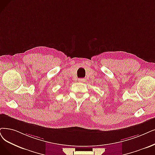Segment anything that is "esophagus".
<instances>
[{
  "label": "esophagus",
  "instance_id": "esophagus-1",
  "mask_svg": "<svg viewBox=\"0 0 155 155\" xmlns=\"http://www.w3.org/2000/svg\"><path fill=\"white\" fill-rule=\"evenodd\" d=\"M78 81H79V82H84V81H85V79H83V78H80V79H78Z\"/></svg>",
  "mask_w": 155,
  "mask_h": 155
}]
</instances>
